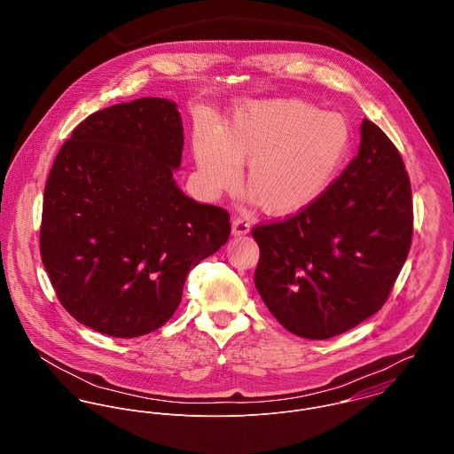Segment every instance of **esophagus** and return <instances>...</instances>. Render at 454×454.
Returning <instances> with one entry per match:
<instances>
[{
    "label": "esophagus",
    "mask_w": 454,
    "mask_h": 454,
    "mask_svg": "<svg viewBox=\"0 0 454 454\" xmlns=\"http://www.w3.org/2000/svg\"><path fill=\"white\" fill-rule=\"evenodd\" d=\"M250 232V222L241 218V216H236L232 220V234L234 236H245Z\"/></svg>",
    "instance_id": "1"
}]
</instances>
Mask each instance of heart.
I'll return each mask as SVG.
<instances>
[{
	"label": "heart",
	"instance_id": "obj_1",
	"mask_svg": "<svg viewBox=\"0 0 454 454\" xmlns=\"http://www.w3.org/2000/svg\"><path fill=\"white\" fill-rule=\"evenodd\" d=\"M351 143L339 114L320 112L297 98L245 101L215 128L192 134V155L211 195L245 185L265 213L286 216L311 206L337 176Z\"/></svg>",
	"mask_w": 454,
	"mask_h": 454
}]
</instances>
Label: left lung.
<instances>
[{
	"label": "left lung",
	"mask_w": 454,
	"mask_h": 454,
	"mask_svg": "<svg viewBox=\"0 0 454 454\" xmlns=\"http://www.w3.org/2000/svg\"><path fill=\"white\" fill-rule=\"evenodd\" d=\"M360 148L318 200L257 225L255 286L272 317L306 339H330L388 299L412 239L411 182L388 136L364 119Z\"/></svg>",
	"instance_id": "obj_1"
}]
</instances>
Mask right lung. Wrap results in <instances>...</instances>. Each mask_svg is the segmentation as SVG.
<instances>
[{
    "label": "right lung",
    "instance_id": "right-lung-1",
    "mask_svg": "<svg viewBox=\"0 0 454 454\" xmlns=\"http://www.w3.org/2000/svg\"><path fill=\"white\" fill-rule=\"evenodd\" d=\"M176 103L99 110L61 146L43 194L40 254L66 311L121 339L166 324L189 270L229 239L223 207L184 194Z\"/></svg>",
    "mask_w": 454,
    "mask_h": 454
}]
</instances>
